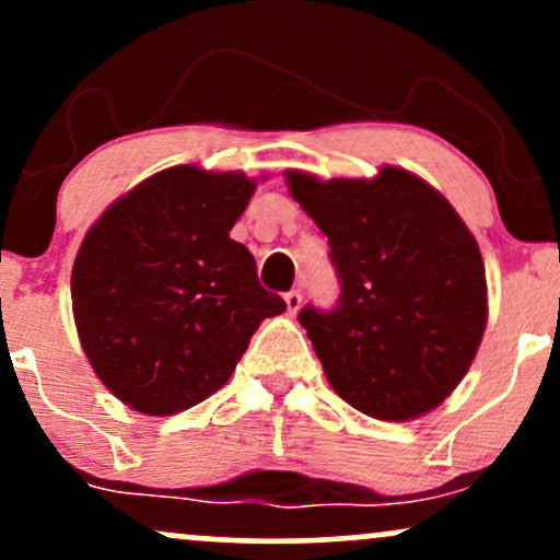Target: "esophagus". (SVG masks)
I'll list each match as a JSON object with an SVG mask.
<instances>
[{"mask_svg":"<svg viewBox=\"0 0 560 560\" xmlns=\"http://www.w3.org/2000/svg\"><path fill=\"white\" fill-rule=\"evenodd\" d=\"M284 302H287L289 316H298V311L302 307V292H300V289H292V292H287Z\"/></svg>","mask_w":560,"mask_h":560,"instance_id":"obj_1","label":"esophagus"}]
</instances>
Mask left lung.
Instances as JSON below:
<instances>
[{
    "label": "left lung",
    "mask_w": 560,
    "mask_h": 560,
    "mask_svg": "<svg viewBox=\"0 0 560 560\" xmlns=\"http://www.w3.org/2000/svg\"><path fill=\"white\" fill-rule=\"evenodd\" d=\"M289 195L329 236L342 294L300 324L329 384L365 416L419 419L471 369L487 326L485 260L434 186L384 165L320 182L287 171Z\"/></svg>",
    "instance_id": "1"
}]
</instances>
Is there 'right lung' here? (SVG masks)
<instances>
[{
    "label": "right lung",
    "instance_id": "1",
    "mask_svg": "<svg viewBox=\"0 0 560 560\" xmlns=\"http://www.w3.org/2000/svg\"><path fill=\"white\" fill-rule=\"evenodd\" d=\"M255 178L176 165L118 197L83 236L70 276L73 318L100 382L147 416H173L229 382L262 318L266 292L229 231Z\"/></svg>",
    "mask_w": 560,
    "mask_h": 560
}]
</instances>
